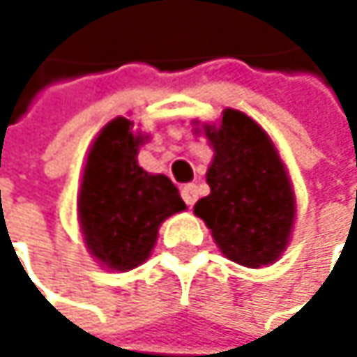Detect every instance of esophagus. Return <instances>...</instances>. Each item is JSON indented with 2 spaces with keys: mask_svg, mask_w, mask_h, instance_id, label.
Returning <instances> with one entry per match:
<instances>
[{
  "mask_svg": "<svg viewBox=\"0 0 357 357\" xmlns=\"http://www.w3.org/2000/svg\"><path fill=\"white\" fill-rule=\"evenodd\" d=\"M182 199L186 201V205H188V207H192V205L197 203V199H199V190H197V186H195V184H186V186L182 188Z\"/></svg>",
  "mask_w": 357,
  "mask_h": 357,
  "instance_id": "34e87169",
  "label": "esophagus"
}]
</instances>
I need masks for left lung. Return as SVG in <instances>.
I'll use <instances>...</instances> for the list:
<instances>
[{
  "label": "left lung",
  "mask_w": 357,
  "mask_h": 357,
  "mask_svg": "<svg viewBox=\"0 0 357 357\" xmlns=\"http://www.w3.org/2000/svg\"><path fill=\"white\" fill-rule=\"evenodd\" d=\"M213 148L207 169L211 192L195 213L207 224L222 254L237 264H273L294 226V192L271 137L250 116L224 109L220 126H203Z\"/></svg>",
  "instance_id": "obj_1"
}]
</instances>
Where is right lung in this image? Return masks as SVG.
I'll list each match as a JSON object with an SVG mask.
<instances>
[{
    "mask_svg": "<svg viewBox=\"0 0 357 357\" xmlns=\"http://www.w3.org/2000/svg\"><path fill=\"white\" fill-rule=\"evenodd\" d=\"M144 139L131 120L114 118L93 142L82 173V235L89 252L112 271L146 262L162 220L186 209L167 175H152L137 165Z\"/></svg>",
    "mask_w": 357,
    "mask_h": 357,
    "instance_id": "obj_1",
    "label": "right lung"
}]
</instances>
